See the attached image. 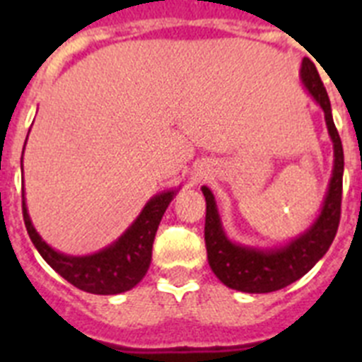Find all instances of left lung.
<instances>
[{"instance_id":"8db88e82","label":"left lung","mask_w":362,"mask_h":362,"mask_svg":"<svg viewBox=\"0 0 362 362\" xmlns=\"http://www.w3.org/2000/svg\"><path fill=\"white\" fill-rule=\"evenodd\" d=\"M300 81L325 112L326 129L334 143V168L328 183L321 214L312 225L292 241L274 248L239 245L226 235L216 197L209 187H201L206 199V219H204V243L209 264L217 279L228 288L246 293H268L284 288L308 274L319 259L328 252L341 219V199H343L344 153L343 143L332 117L330 99L326 94L319 72L308 57L300 63Z\"/></svg>"}]
</instances>
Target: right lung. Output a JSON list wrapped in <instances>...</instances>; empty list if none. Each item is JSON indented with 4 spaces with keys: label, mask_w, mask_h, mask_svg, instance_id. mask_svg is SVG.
<instances>
[{
    "label": "right lung",
    "mask_w": 362,
    "mask_h": 362,
    "mask_svg": "<svg viewBox=\"0 0 362 362\" xmlns=\"http://www.w3.org/2000/svg\"><path fill=\"white\" fill-rule=\"evenodd\" d=\"M27 143V141H25ZM23 170V158H21ZM177 190H165L150 197L132 225L112 245L90 255H66L43 241L28 216L23 192V221L30 241L54 270L83 292L116 296L129 292L145 277L152 261V245L165 210Z\"/></svg>",
    "instance_id": "add662e5"
}]
</instances>
